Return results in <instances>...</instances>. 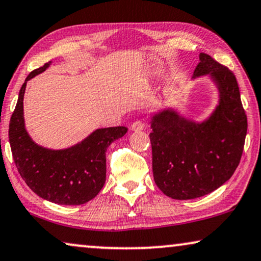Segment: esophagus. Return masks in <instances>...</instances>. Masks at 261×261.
Returning a JSON list of instances; mask_svg holds the SVG:
<instances>
[{"label": "esophagus", "mask_w": 261, "mask_h": 261, "mask_svg": "<svg viewBox=\"0 0 261 261\" xmlns=\"http://www.w3.org/2000/svg\"><path fill=\"white\" fill-rule=\"evenodd\" d=\"M144 127H145V123L142 120L135 121V123H133V125H131V130L133 131H142Z\"/></svg>", "instance_id": "esophagus-1"}]
</instances>
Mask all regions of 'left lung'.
<instances>
[{
	"label": "left lung",
	"instance_id": "8db88e82",
	"mask_svg": "<svg viewBox=\"0 0 261 261\" xmlns=\"http://www.w3.org/2000/svg\"><path fill=\"white\" fill-rule=\"evenodd\" d=\"M204 75L220 93L206 120L196 123L172 109L151 118L152 174L159 189L173 199H194L217 190L234 174L244 151L247 116L235 75L201 52L192 77Z\"/></svg>",
	"mask_w": 261,
	"mask_h": 261
}]
</instances>
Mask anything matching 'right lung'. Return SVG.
Listing matches in <instances>:
<instances>
[{
  "instance_id": "obj_1",
  "label": "right lung",
  "mask_w": 261,
  "mask_h": 261,
  "mask_svg": "<svg viewBox=\"0 0 261 261\" xmlns=\"http://www.w3.org/2000/svg\"><path fill=\"white\" fill-rule=\"evenodd\" d=\"M51 62L27 76L9 123L14 162L27 186L43 199L61 205L92 200L106 181V150L127 133L125 126L98 128L70 148L52 150L34 143L25 127L23 94L27 81L46 70Z\"/></svg>"
}]
</instances>
